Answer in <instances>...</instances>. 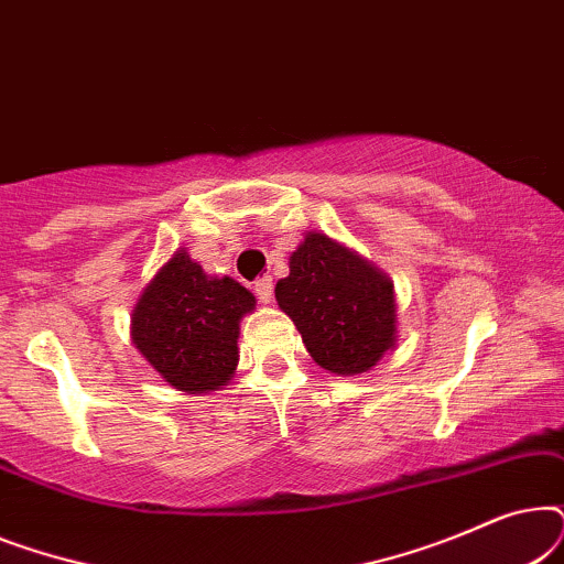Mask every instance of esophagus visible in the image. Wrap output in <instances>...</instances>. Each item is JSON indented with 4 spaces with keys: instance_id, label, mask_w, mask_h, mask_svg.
<instances>
[{
    "instance_id": "esophagus-1",
    "label": "esophagus",
    "mask_w": 564,
    "mask_h": 564,
    "mask_svg": "<svg viewBox=\"0 0 564 564\" xmlns=\"http://www.w3.org/2000/svg\"><path fill=\"white\" fill-rule=\"evenodd\" d=\"M253 292H257V297L261 300V303H272V295H274L272 276H261V280L253 282Z\"/></svg>"
}]
</instances>
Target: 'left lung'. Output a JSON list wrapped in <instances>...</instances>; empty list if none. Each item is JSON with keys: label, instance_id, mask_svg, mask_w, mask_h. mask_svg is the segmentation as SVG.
I'll use <instances>...</instances> for the list:
<instances>
[{"label": "left lung", "instance_id": "left-lung-1", "mask_svg": "<svg viewBox=\"0 0 564 564\" xmlns=\"http://www.w3.org/2000/svg\"><path fill=\"white\" fill-rule=\"evenodd\" d=\"M274 297L313 361L334 375L367 372L398 341L392 280L326 234H307L290 253Z\"/></svg>", "mask_w": 564, "mask_h": 564}]
</instances>
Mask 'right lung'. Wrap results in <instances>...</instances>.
Masks as SVG:
<instances>
[{
  "label": "right lung",
  "mask_w": 564,
  "mask_h": 564,
  "mask_svg": "<svg viewBox=\"0 0 564 564\" xmlns=\"http://www.w3.org/2000/svg\"><path fill=\"white\" fill-rule=\"evenodd\" d=\"M257 297L230 276H210L180 249L145 284L130 336L172 388L199 395L228 384L238 367L241 318Z\"/></svg>",
  "instance_id": "obj_1"
}]
</instances>
